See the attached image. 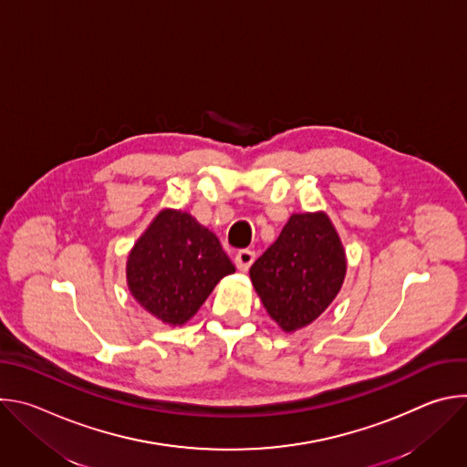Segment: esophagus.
<instances>
[{
	"mask_svg": "<svg viewBox=\"0 0 467 467\" xmlns=\"http://www.w3.org/2000/svg\"><path fill=\"white\" fill-rule=\"evenodd\" d=\"M234 262H236V268H238L240 272H247V270L251 268V264L254 262V251H251V249H240V251L236 253Z\"/></svg>",
	"mask_w": 467,
	"mask_h": 467,
	"instance_id": "34e87169",
	"label": "esophagus"
}]
</instances>
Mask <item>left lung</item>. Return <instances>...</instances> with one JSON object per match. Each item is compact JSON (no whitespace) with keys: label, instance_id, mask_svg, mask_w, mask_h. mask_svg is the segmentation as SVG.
I'll return each instance as SVG.
<instances>
[{"label":"left lung","instance_id":"1","mask_svg":"<svg viewBox=\"0 0 467 467\" xmlns=\"http://www.w3.org/2000/svg\"><path fill=\"white\" fill-rule=\"evenodd\" d=\"M249 275L264 308L292 332L312 323L337 297L346 277V253L323 213L292 214Z\"/></svg>","mask_w":467,"mask_h":467}]
</instances>
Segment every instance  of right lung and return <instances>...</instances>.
<instances>
[{"label": "right lung", "mask_w": 467, "mask_h": 467, "mask_svg": "<svg viewBox=\"0 0 467 467\" xmlns=\"http://www.w3.org/2000/svg\"><path fill=\"white\" fill-rule=\"evenodd\" d=\"M229 274L234 265L216 234L181 211H162L127 260L130 294L170 325L188 321Z\"/></svg>", "instance_id": "right-lung-1"}]
</instances>
